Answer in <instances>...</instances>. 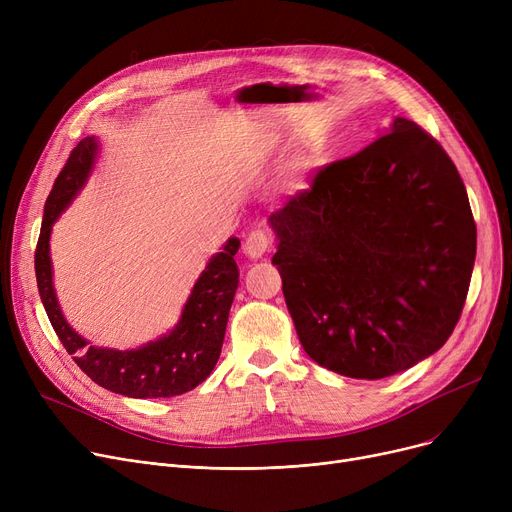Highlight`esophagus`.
I'll return each instance as SVG.
<instances>
[{
  "mask_svg": "<svg viewBox=\"0 0 512 512\" xmlns=\"http://www.w3.org/2000/svg\"><path fill=\"white\" fill-rule=\"evenodd\" d=\"M267 249H270V232H267L265 228L251 230L245 240V245H242V253H245L249 259L263 257Z\"/></svg>",
  "mask_w": 512,
  "mask_h": 512,
  "instance_id": "esophagus-1",
  "label": "esophagus"
}]
</instances>
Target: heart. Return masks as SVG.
Returning a JSON list of instances; mask_svg holds the SVG:
<instances>
[{
	"label": "heart",
	"mask_w": 512,
	"mask_h": 512,
	"mask_svg": "<svg viewBox=\"0 0 512 512\" xmlns=\"http://www.w3.org/2000/svg\"><path fill=\"white\" fill-rule=\"evenodd\" d=\"M309 168H311V161L305 155H294L286 164L282 174V186L286 191H299V188H303Z\"/></svg>",
	"instance_id": "obj_1"
}]
</instances>
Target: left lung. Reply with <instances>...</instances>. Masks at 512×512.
<instances>
[{"label": "left lung", "instance_id": "1", "mask_svg": "<svg viewBox=\"0 0 512 512\" xmlns=\"http://www.w3.org/2000/svg\"><path fill=\"white\" fill-rule=\"evenodd\" d=\"M267 222L288 313L317 365L382 380L452 334L477 230L452 159L415 122L396 116Z\"/></svg>", "mask_w": 512, "mask_h": 512}]
</instances>
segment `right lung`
Segmentation results:
<instances>
[{"mask_svg": "<svg viewBox=\"0 0 512 512\" xmlns=\"http://www.w3.org/2000/svg\"><path fill=\"white\" fill-rule=\"evenodd\" d=\"M99 155V141L85 137L70 153L45 201L41 234L35 251L37 286L47 317L66 351L89 378L101 388L130 398H170L197 388L209 378L220 359L228 313L238 288L234 255L240 247L236 236L228 238L215 253L182 307L178 324L139 348L93 346L66 321L53 288L49 255L51 228L60 213L87 184Z\"/></svg>", "mask_w": 512, "mask_h": 512, "instance_id": "1", "label": "right lung"}]
</instances>
